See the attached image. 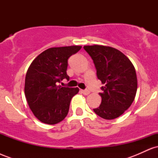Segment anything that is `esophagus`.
<instances>
[{"mask_svg": "<svg viewBox=\"0 0 158 158\" xmlns=\"http://www.w3.org/2000/svg\"><path fill=\"white\" fill-rule=\"evenodd\" d=\"M81 94H83L84 95H88L90 94V91L88 90H81Z\"/></svg>", "mask_w": 158, "mask_h": 158, "instance_id": "obj_1", "label": "esophagus"}]
</instances>
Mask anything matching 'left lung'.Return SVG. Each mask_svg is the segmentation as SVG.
Wrapping results in <instances>:
<instances>
[{"instance_id":"1","label":"left lung","mask_w":158,"mask_h":158,"mask_svg":"<svg viewBox=\"0 0 158 158\" xmlns=\"http://www.w3.org/2000/svg\"><path fill=\"white\" fill-rule=\"evenodd\" d=\"M84 49L93 59L98 79L105 85L99 94L102 102L94 111L103 119L117 118L135 100L137 89L135 67L126 55L111 47L86 45Z\"/></svg>"}]
</instances>
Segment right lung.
Instances as JSON below:
<instances>
[{"mask_svg": "<svg viewBox=\"0 0 158 158\" xmlns=\"http://www.w3.org/2000/svg\"><path fill=\"white\" fill-rule=\"evenodd\" d=\"M81 46L51 48L32 61L25 77L24 94L34 116L41 123L54 125L68 115L70 100L78 94V88L58 85L67 74L68 60Z\"/></svg>", "mask_w": 158, "mask_h": 158, "instance_id": "obj_1", "label": "right lung"}]
</instances>
